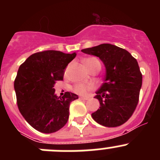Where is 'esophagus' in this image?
<instances>
[{
    "label": "esophagus",
    "instance_id": "34e87169",
    "mask_svg": "<svg viewBox=\"0 0 160 160\" xmlns=\"http://www.w3.org/2000/svg\"><path fill=\"white\" fill-rule=\"evenodd\" d=\"M80 98L82 100H88L89 97H84V96H82V97H80Z\"/></svg>",
    "mask_w": 160,
    "mask_h": 160
}]
</instances>
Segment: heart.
Instances as JSON below:
<instances>
[{
  "instance_id": "obj_1",
  "label": "heart",
  "mask_w": 160,
  "mask_h": 160,
  "mask_svg": "<svg viewBox=\"0 0 160 160\" xmlns=\"http://www.w3.org/2000/svg\"><path fill=\"white\" fill-rule=\"evenodd\" d=\"M84 64L87 69L92 67V66H96V65L100 66L99 61L98 60L97 58H90L86 59V60L84 61ZM92 86H90V85L78 83V84H76L75 86L73 87V90L74 92L80 94V95H85V94H87L90 90H92Z\"/></svg>"
}]
</instances>
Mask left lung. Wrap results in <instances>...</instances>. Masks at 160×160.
I'll use <instances>...</instances> for the list:
<instances>
[{
    "label": "left lung",
    "instance_id": "obj_1",
    "mask_svg": "<svg viewBox=\"0 0 160 160\" xmlns=\"http://www.w3.org/2000/svg\"><path fill=\"white\" fill-rule=\"evenodd\" d=\"M82 52L99 58L106 68L104 82L94 97L100 107L91 114L93 119L107 128L125 123L136 108L142 87L138 62L126 49L111 44H101Z\"/></svg>",
    "mask_w": 160,
    "mask_h": 160
}]
</instances>
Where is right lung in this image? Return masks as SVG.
I'll list each match as a JSON object with an SVG mask.
<instances>
[{
  "label": "right lung",
  "mask_w": 160,
  "mask_h": 160,
  "mask_svg": "<svg viewBox=\"0 0 160 160\" xmlns=\"http://www.w3.org/2000/svg\"><path fill=\"white\" fill-rule=\"evenodd\" d=\"M76 55L46 50L30 55L20 66L14 81L18 107L26 122L37 131L56 132L67 122L70 102L78 96L66 92L58 97L53 87L62 80L66 66Z\"/></svg>",
  "instance_id": "obj_1"
}]
</instances>
